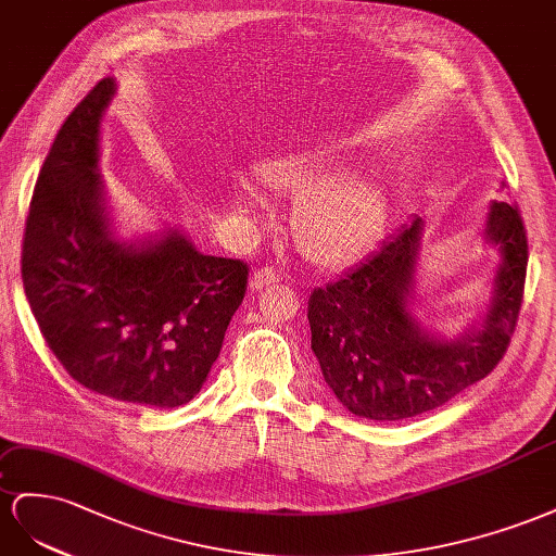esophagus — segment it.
I'll return each mask as SVG.
<instances>
[{"label":"esophagus","instance_id":"1","mask_svg":"<svg viewBox=\"0 0 556 556\" xmlns=\"http://www.w3.org/2000/svg\"><path fill=\"white\" fill-rule=\"evenodd\" d=\"M279 277L281 275H279V269L275 265H263L251 275V289L258 291V289H265V287H273V283L279 281Z\"/></svg>","mask_w":556,"mask_h":556}]
</instances>
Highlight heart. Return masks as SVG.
Segmentation results:
<instances>
[{
	"label": "heart",
	"instance_id": "b5f03b06",
	"mask_svg": "<svg viewBox=\"0 0 556 556\" xmlns=\"http://www.w3.org/2000/svg\"><path fill=\"white\" fill-rule=\"evenodd\" d=\"M330 155L295 153L267 161L258 169V179L273 190H300L321 177ZM237 212L256 218V190L249 181L240 186L235 202ZM379 195L375 186L352 174V177L316 184L305 190L293 210V235L298 247L321 265H338L358 253L375 230Z\"/></svg>",
	"mask_w": 556,
	"mask_h": 556
}]
</instances>
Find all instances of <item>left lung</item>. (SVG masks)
Listing matches in <instances>:
<instances>
[{"mask_svg": "<svg viewBox=\"0 0 556 556\" xmlns=\"http://www.w3.org/2000/svg\"><path fill=\"white\" fill-rule=\"evenodd\" d=\"M419 235L415 218L307 300L312 352L326 384L356 417L401 421L445 405L494 370L515 336L529 263L517 207L494 202L489 212L484 237L503 261L482 326L462 340L426 336L407 309Z\"/></svg>", "mask_w": 556, "mask_h": 556, "instance_id": "left-lung-1", "label": "left lung"}]
</instances>
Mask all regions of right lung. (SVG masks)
Segmentation results:
<instances>
[{
    "mask_svg": "<svg viewBox=\"0 0 556 556\" xmlns=\"http://www.w3.org/2000/svg\"><path fill=\"white\" fill-rule=\"evenodd\" d=\"M114 90V78H102L46 155L25 220L23 287L72 379L106 399L169 409L207 379L249 265L204 256L179 232L144 247L116 240L98 172Z\"/></svg>",
    "mask_w": 556,
    "mask_h": 556,
    "instance_id": "obj_1",
    "label": "right lung"
}]
</instances>
